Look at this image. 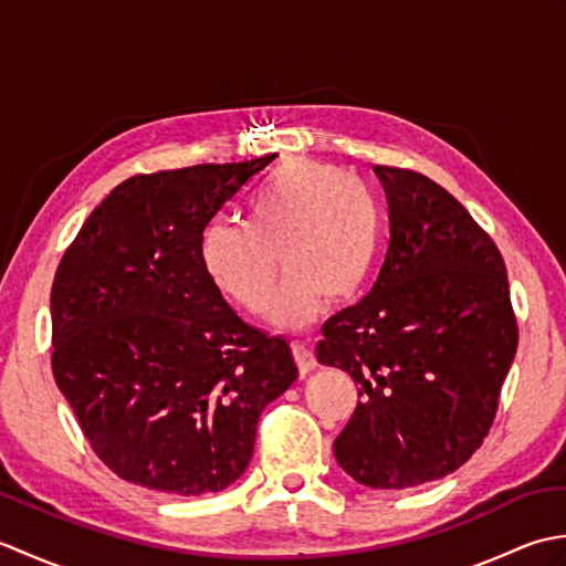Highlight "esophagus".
Instances as JSON below:
<instances>
[{
    "label": "esophagus",
    "instance_id": "1",
    "mask_svg": "<svg viewBox=\"0 0 566 566\" xmlns=\"http://www.w3.org/2000/svg\"><path fill=\"white\" fill-rule=\"evenodd\" d=\"M292 353H294L296 367H298V371H302V375H308V371L316 369V357H314V353H311L308 345L294 340L292 343Z\"/></svg>",
    "mask_w": 566,
    "mask_h": 566
}]
</instances>
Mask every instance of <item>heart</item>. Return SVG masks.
Returning <instances> with one entry per match:
<instances>
[{"mask_svg":"<svg viewBox=\"0 0 566 566\" xmlns=\"http://www.w3.org/2000/svg\"><path fill=\"white\" fill-rule=\"evenodd\" d=\"M379 213L363 182L333 165L286 160L248 209V226L213 221L201 233L199 260L209 282L250 314H262L276 290V260L286 280L272 321L306 328L328 302L353 298L375 268Z\"/></svg>","mask_w":566,"mask_h":566,"instance_id":"heart-1","label":"heart"}]
</instances>
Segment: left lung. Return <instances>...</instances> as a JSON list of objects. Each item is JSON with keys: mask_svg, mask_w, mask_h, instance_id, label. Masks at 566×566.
Returning <instances> with one entry per match:
<instances>
[{"mask_svg": "<svg viewBox=\"0 0 566 566\" xmlns=\"http://www.w3.org/2000/svg\"><path fill=\"white\" fill-rule=\"evenodd\" d=\"M391 240L369 294L323 323L321 365L359 401L333 442L369 489H411L462 467L494 423L518 347L501 252L448 189L377 165Z\"/></svg>", "mask_w": 566, "mask_h": 566, "instance_id": "8db88e82", "label": "left lung"}]
</instances>
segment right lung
I'll use <instances>...</instances> for the list:
<instances>
[{
	"mask_svg": "<svg viewBox=\"0 0 566 566\" xmlns=\"http://www.w3.org/2000/svg\"><path fill=\"white\" fill-rule=\"evenodd\" d=\"M274 155L136 175L65 250L51 292L53 377L114 474L175 496L245 472L262 408L298 377L199 260L203 228Z\"/></svg>",
	"mask_w": 566,
	"mask_h": 566,
	"instance_id": "right-lung-1",
	"label": "right lung"
}]
</instances>
